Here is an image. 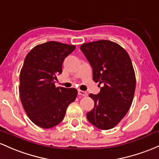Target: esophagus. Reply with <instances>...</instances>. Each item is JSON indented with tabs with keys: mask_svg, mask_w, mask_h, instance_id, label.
<instances>
[{
	"mask_svg": "<svg viewBox=\"0 0 159 159\" xmlns=\"http://www.w3.org/2000/svg\"><path fill=\"white\" fill-rule=\"evenodd\" d=\"M78 94L82 96H87V94H88L86 92H85V91H82V90H78Z\"/></svg>",
	"mask_w": 159,
	"mask_h": 159,
	"instance_id": "34e87169",
	"label": "esophagus"
}]
</instances>
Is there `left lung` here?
I'll use <instances>...</instances> for the list:
<instances>
[{
  "instance_id": "left-lung-1",
  "label": "left lung",
  "mask_w": 159,
  "mask_h": 159,
  "mask_svg": "<svg viewBox=\"0 0 159 159\" xmlns=\"http://www.w3.org/2000/svg\"><path fill=\"white\" fill-rule=\"evenodd\" d=\"M80 49L92 66L93 80L103 85L98 94H89L94 106L86 117L98 128L111 129L132 103L136 87L132 62L122 46L110 40L83 43Z\"/></svg>"
}]
</instances>
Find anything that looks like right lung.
Wrapping results in <instances>:
<instances>
[{
  "label": "right lung",
  "instance_id": "right-lung-1",
  "mask_svg": "<svg viewBox=\"0 0 159 159\" xmlns=\"http://www.w3.org/2000/svg\"><path fill=\"white\" fill-rule=\"evenodd\" d=\"M75 48L49 41L34 47L25 58L19 76V96L28 118L39 127L50 128L59 124L77 96L76 89L55 85L64 60Z\"/></svg>",
  "mask_w": 159,
  "mask_h": 159
}]
</instances>
